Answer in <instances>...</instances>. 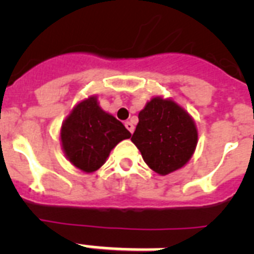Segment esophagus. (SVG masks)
I'll return each instance as SVG.
<instances>
[{"label":"esophagus","mask_w":254,"mask_h":254,"mask_svg":"<svg viewBox=\"0 0 254 254\" xmlns=\"http://www.w3.org/2000/svg\"><path fill=\"white\" fill-rule=\"evenodd\" d=\"M125 126H126V128L128 129V131L131 132V133H133V131H134V126H133V123H131V122H126V123H125Z\"/></svg>","instance_id":"1"}]
</instances>
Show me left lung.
Segmentation results:
<instances>
[{
    "label": "left lung",
    "instance_id": "1",
    "mask_svg": "<svg viewBox=\"0 0 254 254\" xmlns=\"http://www.w3.org/2000/svg\"><path fill=\"white\" fill-rule=\"evenodd\" d=\"M197 128L190 114L170 99L152 98L138 113L132 142L145 163L161 176L188 163L197 145Z\"/></svg>",
    "mask_w": 254,
    "mask_h": 254
}]
</instances>
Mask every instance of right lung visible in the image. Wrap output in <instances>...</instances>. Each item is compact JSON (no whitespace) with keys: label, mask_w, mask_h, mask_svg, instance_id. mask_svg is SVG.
<instances>
[{"label":"right lung","mask_w":254,"mask_h":254,"mask_svg":"<svg viewBox=\"0 0 254 254\" xmlns=\"http://www.w3.org/2000/svg\"><path fill=\"white\" fill-rule=\"evenodd\" d=\"M129 137L131 133L122 122L99 107L96 96L78 103L61 128L67 159L86 173L99 169L117 143Z\"/></svg>","instance_id":"obj_1"}]
</instances>
